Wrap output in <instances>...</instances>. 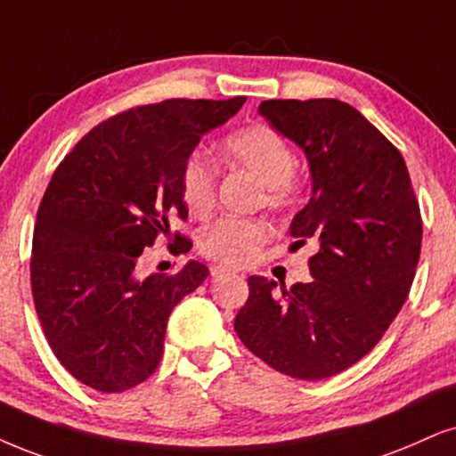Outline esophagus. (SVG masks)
<instances>
[{
	"label": "esophagus",
	"mask_w": 456,
	"mask_h": 456,
	"mask_svg": "<svg viewBox=\"0 0 456 456\" xmlns=\"http://www.w3.org/2000/svg\"><path fill=\"white\" fill-rule=\"evenodd\" d=\"M227 273H232V269L223 267V265H212V267H210L212 278H221V275H227Z\"/></svg>",
	"instance_id": "obj_1"
}]
</instances>
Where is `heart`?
<instances>
[{
	"label": "heart",
	"mask_w": 456,
	"mask_h": 456,
	"mask_svg": "<svg viewBox=\"0 0 456 456\" xmlns=\"http://www.w3.org/2000/svg\"><path fill=\"white\" fill-rule=\"evenodd\" d=\"M229 168L248 172L261 183V200L271 208H290L301 198V181L295 175L290 142L269 124H252L235 130L224 141ZM218 185L216 164L204 149H193L181 166V193L189 210L204 215L215 206ZM271 238V224L263 218L223 216L200 229L198 248L206 258L241 267L261 255Z\"/></svg>",
	"instance_id": "heart-1"
}]
</instances>
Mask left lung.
<instances>
[{
	"instance_id": "obj_1",
	"label": "left lung",
	"mask_w": 456,
	"mask_h": 456,
	"mask_svg": "<svg viewBox=\"0 0 456 456\" xmlns=\"http://www.w3.org/2000/svg\"><path fill=\"white\" fill-rule=\"evenodd\" d=\"M258 113L307 153L314 195L290 233L318 252L307 284L275 290L248 278L233 326L265 364L320 381L360 362L400 314L420 255V208L402 153L347 102L273 99Z\"/></svg>"
}]
</instances>
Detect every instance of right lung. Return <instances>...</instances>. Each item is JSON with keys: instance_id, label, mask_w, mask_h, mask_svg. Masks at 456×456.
Returning <instances> with one entry per match:
<instances>
[{"instance_id": "obj_1", "label": "right lung", "mask_w": 456, "mask_h": 456, "mask_svg": "<svg viewBox=\"0 0 456 456\" xmlns=\"http://www.w3.org/2000/svg\"><path fill=\"white\" fill-rule=\"evenodd\" d=\"M244 101L126 109L94 126L52 175L33 232L31 292L45 341L79 383L119 394L158 368L172 309L208 267L191 261L142 278L138 261L159 235L191 250V240L170 229L189 216L181 166Z\"/></svg>"}]
</instances>
